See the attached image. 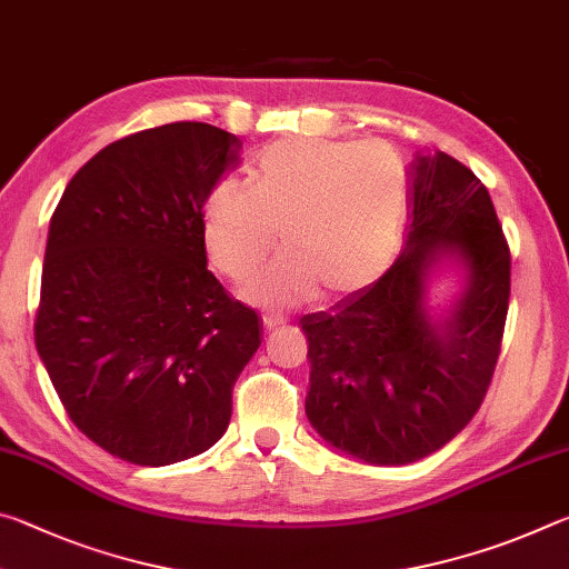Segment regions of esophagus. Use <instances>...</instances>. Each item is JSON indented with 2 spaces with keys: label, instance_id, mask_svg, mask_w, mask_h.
Returning <instances> with one entry per match:
<instances>
[{
  "label": "esophagus",
  "instance_id": "obj_1",
  "mask_svg": "<svg viewBox=\"0 0 569 569\" xmlns=\"http://www.w3.org/2000/svg\"><path fill=\"white\" fill-rule=\"evenodd\" d=\"M286 323V319L283 316H278V313H266L263 316V329L266 331H271V329H276V326H283Z\"/></svg>",
  "mask_w": 569,
  "mask_h": 569
}]
</instances>
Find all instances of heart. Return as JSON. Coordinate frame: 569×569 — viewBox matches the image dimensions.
Wrapping results in <instances>:
<instances>
[{
	"label": "heart",
	"instance_id": "heart-1",
	"mask_svg": "<svg viewBox=\"0 0 569 569\" xmlns=\"http://www.w3.org/2000/svg\"><path fill=\"white\" fill-rule=\"evenodd\" d=\"M407 166L383 142L286 140L266 148L248 186L223 180L203 206V240L220 273L243 281L276 243L283 253L243 286L248 301L293 306L359 291L397 253Z\"/></svg>",
	"mask_w": 569,
	"mask_h": 569
}]
</instances>
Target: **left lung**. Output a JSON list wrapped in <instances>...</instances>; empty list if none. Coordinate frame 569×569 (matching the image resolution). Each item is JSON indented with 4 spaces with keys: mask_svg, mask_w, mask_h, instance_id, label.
Here are the masks:
<instances>
[{
    "mask_svg": "<svg viewBox=\"0 0 569 569\" xmlns=\"http://www.w3.org/2000/svg\"><path fill=\"white\" fill-rule=\"evenodd\" d=\"M409 233L379 281L308 313L306 417L326 445L366 465L435 455L485 401L509 308V248L492 198L447 152L409 166ZM462 271V291L435 315L430 273Z\"/></svg>",
    "mask_w": 569,
    "mask_h": 569,
    "instance_id": "1",
    "label": "left lung"
}]
</instances>
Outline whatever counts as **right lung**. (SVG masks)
Listing matches in <instances>:
<instances>
[{"mask_svg": "<svg viewBox=\"0 0 569 569\" xmlns=\"http://www.w3.org/2000/svg\"><path fill=\"white\" fill-rule=\"evenodd\" d=\"M240 148L206 122L128 134L77 170L50 220L37 351L74 427L132 465L213 447L261 346L203 240V206Z\"/></svg>", "mask_w": 569, "mask_h": 569, "instance_id": "obj_1", "label": "right lung"}]
</instances>
